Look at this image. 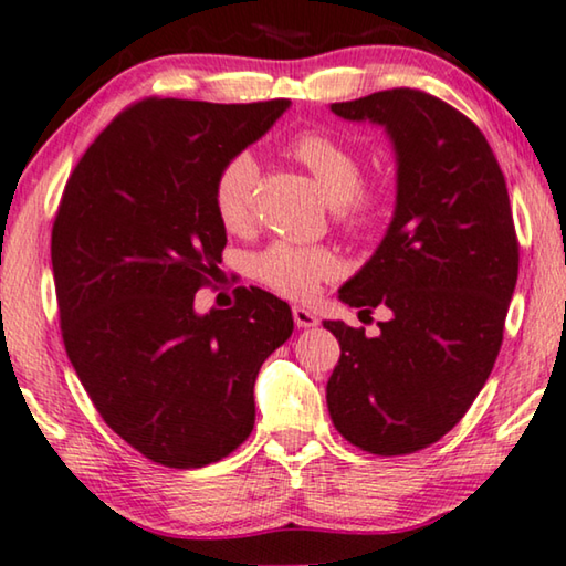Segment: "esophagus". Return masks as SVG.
<instances>
[{
	"label": "esophagus",
	"mask_w": 566,
	"mask_h": 566,
	"mask_svg": "<svg viewBox=\"0 0 566 566\" xmlns=\"http://www.w3.org/2000/svg\"><path fill=\"white\" fill-rule=\"evenodd\" d=\"M293 322H296L298 329H314V326L318 324V318L314 311H308L303 306H293Z\"/></svg>",
	"instance_id": "esophagus-1"
}]
</instances>
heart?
<instances>
[{"label": "heart", "mask_w": 566, "mask_h": 566, "mask_svg": "<svg viewBox=\"0 0 566 566\" xmlns=\"http://www.w3.org/2000/svg\"><path fill=\"white\" fill-rule=\"evenodd\" d=\"M311 170L324 199L337 207L347 227H373L378 219V196L363 191V163L349 147L318 133H303L291 145ZM258 184V160L252 153L229 158L214 181V209L227 229H242L252 219V196ZM339 273V260L326 248H301L273 242L250 258V275L289 298H308L322 281Z\"/></svg>", "instance_id": "obj_1"}]
</instances>
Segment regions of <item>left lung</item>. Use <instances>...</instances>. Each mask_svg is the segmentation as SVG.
<instances>
[{"instance_id":"8db88e82","label":"left lung","mask_w":566,"mask_h":566,"mask_svg":"<svg viewBox=\"0 0 566 566\" xmlns=\"http://www.w3.org/2000/svg\"><path fill=\"white\" fill-rule=\"evenodd\" d=\"M329 109L385 129L396 209L339 289L347 306H385L390 318L378 337L324 322L342 347L326 406L349 444L411 454L452 431L493 373L518 281L511 201L485 135L437 96L390 88Z\"/></svg>"}]
</instances>
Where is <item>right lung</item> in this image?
<instances>
[{
  "label": "right lung",
  "mask_w": 566,
  "mask_h": 566,
  "mask_svg": "<svg viewBox=\"0 0 566 566\" xmlns=\"http://www.w3.org/2000/svg\"><path fill=\"white\" fill-rule=\"evenodd\" d=\"M289 106L137 102L65 184L51 240L65 352L106 426L158 464L234 452L255 426L260 367L293 332L289 303L260 289L193 308L227 244L219 170Z\"/></svg>",
  "instance_id": "1"
}]
</instances>
